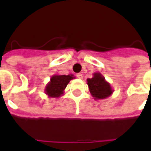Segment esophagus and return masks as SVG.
I'll return each instance as SVG.
<instances>
[{
    "label": "esophagus",
    "mask_w": 151,
    "mask_h": 151,
    "mask_svg": "<svg viewBox=\"0 0 151 151\" xmlns=\"http://www.w3.org/2000/svg\"><path fill=\"white\" fill-rule=\"evenodd\" d=\"M77 78H79V79H83V75L82 74H81V73H77Z\"/></svg>",
    "instance_id": "esophagus-1"
}]
</instances>
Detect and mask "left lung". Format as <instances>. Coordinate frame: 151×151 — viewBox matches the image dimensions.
<instances>
[{"instance_id": "8db88e82", "label": "left lung", "mask_w": 151, "mask_h": 151, "mask_svg": "<svg viewBox=\"0 0 151 151\" xmlns=\"http://www.w3.org/2000/svg\"><path fill=\"white\" fill-rule=\"evenodd\" d=\"M88 89L94 99H103L111 96L114 92L110 84L106 81L101 73H94L92 78H88Z\"/></svg>"}]
</instances>
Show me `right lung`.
Returning <instances> with one entry per match:
<instances>
[{"mask_svg": "<svg viewBox=\"0 0 151 151\" xmlns=\"http://www.w3.org/2000/svg\"><path fill=\"white\" fill-rule=\"evenodd\" d=\"M73 78H75V77H73V74H54L50 78V81L46 85L45 93L51 98H59L62 96L63 95L66 85Z\"/></svg>", "mask_w": 151, "mask_h": 151, "instance_id": "add662e5", "label": "right lung"}]
</instances>
